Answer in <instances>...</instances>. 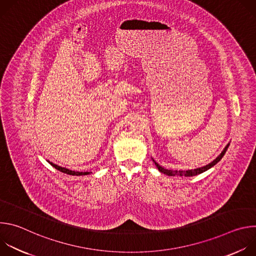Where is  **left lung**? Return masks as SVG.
<instances>
[{
	"label": "left lung",
	"mask_w": 256,
	"mask_h": 256,
	"mask_svg": "<svg viewBox=\"0 0 256 256\" xmlns=\"http://www.w3.org/2000/svg\"><path fill=\"white\" fill-rule=\"evenodd\" d=\"M228 147H229V144L226 146L225 147V149L223 150V152L218 155L212 162H210V164H208V165H206V166H204V167H200V168H196V169H194V170H188V171H178V170H168V169H164L163 167H161L158 163H156L154 160V162H155V165L157 166V168L159 169V171L160 172H162V173H164V174H166V175H168V176H194V175H198V174H200V173H202V172H204V171H206L208 169H210V168H212L214 165H216L218 161H220L221 159H222V157L225 155V153H226V151H227V149H228Z\"/></svg>",
	"instance_id": "8db88e82"
}]
</instances>
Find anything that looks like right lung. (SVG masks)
<instances>
[{
    "mask_svg": "<svg viewBox=\"0 0 256 256\" xmlns=\"http://www.w3.org/2000/svg\"><path fill=\"white\" fill-rule=\"evenodd\" d=\"M48 162H50V161H48ZM50 164L52 167H54L56 169L60 170V172H64V173L70 174V175H77V176H79V175H87V174H89V172H78V171H72V170H68V169H66V168L60 167V166H58V165H56V164H54V163H52V162H50Z\"/></svg>",
    "mask_w": 256,
    "mask_h": 256,
    "instance_id": "1",
    "label": "right lung"
}]
</instances>
